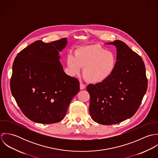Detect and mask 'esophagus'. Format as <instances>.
<instances>
[{"instance_id":"34e87169","label":"esophagus","mask_w":158,"mask_h":158,"mask_svg":"<svg viewBox=\"0 0 158 158\" xmlns=\"http://www.w3.org/2000/svg\"><path fill=\"white\" fill-rule=\"evenodd\" d=\"M80 88L81 90L85 89L86 88V86H85L84 84H83V83H80Z\"/></svg>"}]
</instances>
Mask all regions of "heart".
Listing matches in <instances>:
<instances>
[{
	"mask_svg": "<svg viewBox=\"0 0 158 158\" xmlns=\"http://www.w3.org/2000/svg\"><path fill=\"white\" fill-rule=\"evenodd\" d=\"M117 61L114 52L98 44L80 47L75 52V56L70 54L67 60L68 68L73 75H79L81 68H84V77L95 84L106 81L112 75Z\"/></svg>",
	"mask_w": 158,
	"mask_h": 158,
	"instance_id": "1",
	"label": "heart"
}]
</instances>
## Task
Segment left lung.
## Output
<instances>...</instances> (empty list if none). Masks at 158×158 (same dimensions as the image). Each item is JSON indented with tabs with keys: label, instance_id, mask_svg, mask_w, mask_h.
<instances>
[{
	"label": "left lung",
	"instance_id": "left-lung-1",
	"mask_svg": "<svg viewBox=\"0 0 158 158\" xmlns=\"http://www.w3.org/2000/svg\"><path fill=\"white\" fill-rule=\"evenodd\" d=\"M106 44L117 50V66L106 81L90 84L89 113L92 120L102 125L120 123L131 118L137 111L146 93L148 81L141 57L123 41Z\"/></svg>",
	"mask_w": 158,
	"mask_h": 158
}]
</instances>
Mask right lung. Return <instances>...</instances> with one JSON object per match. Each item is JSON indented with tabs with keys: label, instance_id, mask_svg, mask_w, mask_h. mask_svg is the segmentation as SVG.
I'll list each match as a JSON object with an SVG mask.
<instances>
[{
	"label": "right lung",
	"instance_id": "obj_1",
	"mask_svg": "<svg viewBox=\"0 0 158 158\" xmlns=\"http://www.w3.org/2000/svg\"><path fill=\"white\" fill-rule=\"evenodd\" d=\"M68 40L36 41L21 50L13 64L10 88L23 114L33 122L49 124L66 115L80 83L64 71L60 52Z\"/></svg>",
	"mask_w": 158,
	"mask_h": 158
}]
</instances>
